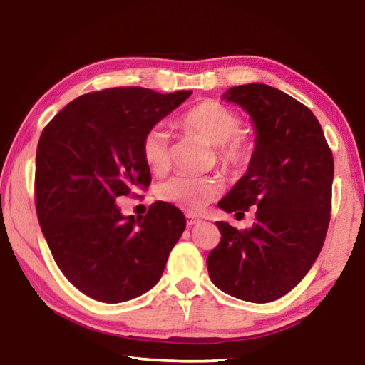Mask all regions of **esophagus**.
I'll use <instances>...</instances> for the list:
<instances>
[{
	"instance_id": "esophagus-1",
	"label": "esophagus",
	"mask_w": 365,
	"mask_h": 365,
	"mask_svg": "<svg viewBox=\"0 0 365 365\" xmlns=\"http://www.w3.org/2000/svg\"><path fill=\"white\" fill-rule=\"evenodd\" d=\"M186 223L187 227H192L195 223H200V218L194 214H186Z\"/></svg>"
}]
</instances>
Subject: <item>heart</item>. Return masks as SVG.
<instances>
[{"instance_id": "heart-1", "label": "heart", "mask_w": 365, "mask_h": 365, "mask_svg": "<svg viewBox=\"0 0 365 365\" xmlns=\"http://www.w3.org/2000/svg\"><path fill=\"white\" fill-rule=\"evenodd\" d=\"M179 125L214 143L215 161L227 175H240L251 163L255 145L241 133L243 119L228 106L215 99L200 101L179 119ZM140 151L151 173L163 175L168 171L171 163L170 135L163 127L155 125L145 132ZM220 189L215 176H175L160 184L158 197L192 214L214 200Z\"/></svg>"}]
</instances>
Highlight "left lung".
<instances>
[{"mask_svg":"<svg viewBox=\"0 0 365 365\" xmlns=\"http://www.w3.org/2000/svg\"><path fill=\"white\" fill-rule=\"evenodd\" d=\"M223 99L241 106L256 128L246 175L218 202L255 225L217 222L222 238L207 256L218 289L253 304L290 292L310 271L327 238L331 214L333 153L313 112L280 89L261 83L230 88Z\"/></svg>","mask_w":365,"mask_h":365,"instance_id":"left-lung-1","label":"left lung"}]
</instances>
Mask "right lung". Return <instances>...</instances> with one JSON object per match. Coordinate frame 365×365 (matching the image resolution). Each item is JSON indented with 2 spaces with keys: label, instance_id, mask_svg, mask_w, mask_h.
<instances>
[{
  "label": "right lung",
  "instance_id": "right-lung-1",
  "mask_svg": "<svg viewBox=\"0 0 365 365\" xmlns=\"http://www.w3.org/2000/svg\"><path fill=\"white\" fill-rule=\"evenodd\" d=\"M190 94L138 86L83 94L38 138V223L60 271L94 300L119 304L150 290L186 228L182 212L168 202L135 218L122 215L115 200L148 189L142 138Z\"/></svg>",
  "mask_w": 365,
  "mask_h": 365
}]
</instances>
